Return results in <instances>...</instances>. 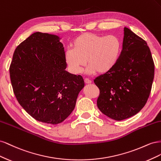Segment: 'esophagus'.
Returning a JSON list of instances; mask_svg holds the SVG:
<instances>
[{
  "mask_svg": "<svg viewBox=\"0 0 161 161\" xmlns=\"http://www.w3.org/2000/svg\"><path fill=\"white\" fill-rule=\"evenodd\" d=\"M85 82L86 84H91L92 81L91 80H89V79H85Z\"/></svg>",
  "mask_w": 161,
  "mask_h": 161,
  "instance_id": "34e87169",
  "label": "esophagus"
}]
</instances>
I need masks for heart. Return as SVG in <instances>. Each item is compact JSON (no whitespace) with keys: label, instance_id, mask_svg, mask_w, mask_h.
<instances>
[{"label":"heart","instance_id":"b5f03b06","mask_svg":"<svg viewBox=\"0 0 161 161\" xmlns=\"http://www.w3.org/2000/svg\"><path fill=\"white\" fill-rule=\"evenodd\" d=\"M121 49L119 39L114 35L101 36L84 33L72 42V49L65 52V60L74 74L78 75L89 64L86 73L105 74L118 62Z\"/></svg>","mask_w":161,"mask_h":161}]
</instances>
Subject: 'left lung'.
Instances as JSON below:
<instances>
[{"mask_svg":"<svg viewBox=\"0 0 161 161\" xmlns=\"http://www.w3.org/2000/svg\"><path fill=\"white\" fill-rule=\"evenodd\" d=\"M122 50L115 67L94 80L100 90L97 104L109 118L121 121L138 114L147 103L154 75L150 48L124 27Z\"/></svg>","mask_w":161,"mask_h":161,"instance_id":"8db88e82","label":"left lung"}]
</instances>
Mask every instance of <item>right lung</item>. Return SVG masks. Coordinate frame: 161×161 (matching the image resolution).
Listing matches in <instances>:
<instances>
[{"instance_id": "add662e5", "label": "right lung", "mask_w": 161, "mask_h": 161, "mask_svg": "<svg viewBox=\"0 0 161 161\" xmlns=\"http://www.w3.org/2000/svg\"><path fill=\"white\" fill-rule=\"evenodd\" d=\"M60 40L53 34H31L17 47L9 69L19 104L35 119L53 125L70 115L85 86L80 75L66 70Z\"/></svg>"}]
</instances>
